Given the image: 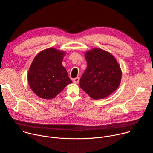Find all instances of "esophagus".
Segmentation results:
<instances>
[{"mask_svg": "<svg viewBox=\"0 0 153 153\" xmlns=\"http://www.w3.org/2000/svg\"><path fill=\"white\" fill-rule=\"evenodd\" d=\"M79 80H80V78L79 77H76V78L73 79V82L75 83V84H78L79 82Z\"/></svg>", "mask_w": 153, "mask_h": 153, "instance_id": "obj_1", "label": "esophagus"}]
</instances>
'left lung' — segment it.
I'll return each instance as SVG.
<instances>
[{"label":"left lung","mask_w":153,"mask_h":153,"mask_svg":"<svg viewBox=\"0 0 153 153\" xmlns=\"http://www.w3.org/2000/svg\"><path fill=\"white\" fill-rule=\"evenodd\" d=\"M87 68L80 79V87L91 98L103 99L119 87L122 71L115 57L101 48L85 53Z\"/></svg>","instance_id":"left-lung-1"}]
</instances>
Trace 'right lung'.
Masks as SVG:
<instances>
[{"label":"right lung","instance_id":"add662e5","mask_svg":"<svg viewBox=\"0 0 153 153\" xmlns=\"http://www.w3.org/2000/svg\"><path fill=\"white\" fill-rule=\"evenodd\" d=\"M66 52L48 48L39 52L34 58L27 74L30 89L39 97L52 99L73 82L63 67Z\"/></svg>","mask_w":153,"mask_h":153}]
</instances>
